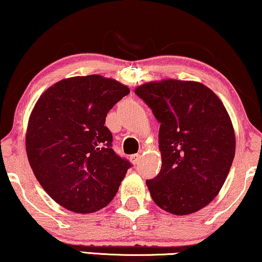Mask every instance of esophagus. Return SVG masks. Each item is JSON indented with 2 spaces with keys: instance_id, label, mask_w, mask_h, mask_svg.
Segmentation results:
<instances>
[{
  "instance_id": "34e87169",
  "label": "esophagus",
  "mask_w": 262,
  "mask_h": 262,
  "mask_svg": "<svg viewBox=\"0 0 262 262\" xmlns=\"http://www.w3.org/2000/svg\"><path fill=\"white\" fill-rule=\"evenodd\" d=\"M140 158H141V156L139 155V154H135V155H132V156H130V161L133 162L134 165H137V164L139 163V161H140Z\"/></svg>"
}]
</instances>
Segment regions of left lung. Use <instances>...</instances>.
I'll return each instance as SVG.
<instances>
[{
	"instance_id": "obj_1",
	"label": "left lung",
	"mask_w": 262,
	"mask_h": 262,
	"mask_svg": "<svg viewBox=\"0 0 262 262\" xmlns=\"http://www.w3.org/2000/svg\"><path fill=\"white\" fill-rule=\"evenodd\" d=\"M135 94L161 123L162 168L146 180L152 200L175 215L202 209L219 193L236 152L224 104L213 91L192 81L150 82Z\"/></svg>"
}]
</instances>
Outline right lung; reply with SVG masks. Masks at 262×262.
Returning a JSON list of instances; mask_svg holds the SVG:
<instances>
[{
    "mask_svg": "<svg viewBox=\"0 0 262 262\" xmlns=\"http://www.w3.org/2000/svg\"><path fill=\"white\" fill-rule=\"evenodd\" d=\"M129 94L127 85L99 75L59 81L36 102L26 154L45 191L66 209L94 213L117 193L132 163L112 150L107 112Z\"/></svg>",
    "mask_w": 262,
    "mask_h": 262,
    "instance_id": "obj_1",
    "label": "right lung"
}]
</instances>
